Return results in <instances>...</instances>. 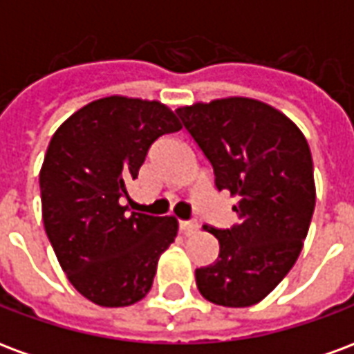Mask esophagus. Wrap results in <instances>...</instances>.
<instances>
[{
	"mask_svg": "<svg viewBox=\"0 0 354 354\" xmlns=\"http://www.w3.org/2000/svg\"><path fill=\"white\" fill-rule=\"evenodd\" d=\"M178 227H180V231H182L184 235H192V233L197 231V222H192V220H187V222H180L178 223Z\"/></svg>",
	"mask_w": 354,
	"mask_h": 354,
	"instance_id": "34e87169",
	"label": "esophagus"
}]
</instances>
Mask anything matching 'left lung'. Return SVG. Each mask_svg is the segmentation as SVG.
<instances>
[{
  "label": "left lung",
  "instance_id": "obj_1",
  "mask_svg": "<svg viewBox=\"0 0 354 354\" xmlns=\"http://www.w3.org/2000/svg\"><path fill=\"white\" fill-rule=\"evenodd\" d=\"M184 129L214 170L218 192L237 197L239 222L205 227L220 243L214 263L195 269L208 301L248 307L288 274L315 210L307 140L279 109L252 98H222L176 109Z\"/></svg>",
  "mask_w": 354,
  "mask_h": 354
}]
</instances>
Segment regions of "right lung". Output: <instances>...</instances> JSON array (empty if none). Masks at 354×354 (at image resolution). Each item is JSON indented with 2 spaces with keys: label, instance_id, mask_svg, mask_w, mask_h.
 Wrapping results in <instances>:
<instances>
[{
  "label": "right lung",
  "instance_id": "add662e5",
  "mask_svg": "<svg viewBox=\"0 0 354 354\" xmlns=\"http://www.w3.org/2000/svg\"><path fill=\"white\" fill-rule=\"evenodd\" d=\"M180 129L161 102L108 96L75 111L50 138L39 172L43 225L68 281L93 304L140 301L174 243L172 216L129 214L119 199L155 140Z\"/></svg>",
  "mask_w": 354,
  "mask_h": 354
}]
</instances>
